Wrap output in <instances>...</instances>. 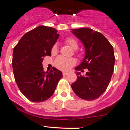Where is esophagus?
Wrapping results in <instances>:
<instances>
[{"label": "esophagus", "mask_w": 130, "mask_h": 130, "mask_svg": "<svg viewBox=\"0 0 130 130\" xmlns=\"http://www.w3.org/2000/svg\"><path fill=\"white\" fill-rule=\"evenodd\" d=\"M68 74H69L68 72H63V76H65V75H67Z\"/></svg>", "instance_id": "1"}]
</instances>
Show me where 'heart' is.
<instances>
[{"mask_svg": "<svg viewBox=\"0 0 130 130\" xmlns=\"http://www.w3.org/2000/svg\"><path fill=\"white\" fill-rule=\"evenodd\" d=\"M66 43L68 44L74 50L78 48V43L75 39L69 38L66 40ZM58 52V47L56 44H54L51 48V53L55 54ZM75 60L73 58H65L62 56H59L55 60L54 65L57 69L61 70H68L75 64Z\"/></svg>", "mask_w": 130, "mask_h": 130, "instance_id": "1", "label": "heart"}]
</instances>
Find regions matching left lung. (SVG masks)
<instances>
[{"instance_id":"1","label":"left lung","mask_w":130,"mask_h":130,"mask_svg":"<svg viewBox=\"0 0 130 130\" xmlns=\"http://www.w3.org/2000/svg\"><path fill=\"white\" fill-rule=\"evenodd\" d=\"M71 32L85 48V56L75 69L88 70L84 76L76 72L77 80L72 84V88L83 100H95L105 92L110 83L116 60L114 49L104 35L91 28L72 29Z\"/></svg>"}]
</instances>
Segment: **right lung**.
<instances>
[{"instance_id": "1", "label": "right lung", "mask_w": 130, "mask_h": 130, "mask_svg": "<svg viewBox=\"0 0 130 130\" xmlns=\"http://www.w3.org/2000/svg\"><path fill=\"white\" fill-rule=\"evenodd\" d=\"M58 37L54 28L39 26L25 34L14 47L12 66L15 81L30 101L41 102L50 99L63 77L56 68L44 72L42 67L44 58L51 56Z\"/></svg>"}]
</instances>
